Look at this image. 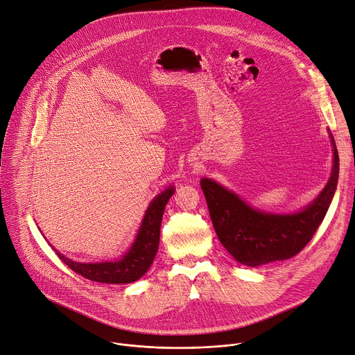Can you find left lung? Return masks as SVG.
I'll use <instances>...</instances> for the list:
<instances>
[{"instance_id": "left-lung-1", "label": "left lung", "mask_w": 355, "mask_h": 355, "mask_svg": "<svg viewBox=\"0 0 355 355\" xmlns=\"http://www.w3.org/2000/svg\"><path fill=\"white\" fill-rule=\"evenodd\" d=\"M331 176L314 200L295 214H268L245 205L237 194L210 179H202L211 223L224 248L247 266L284 261L299 254L322 224L338 182V152L334 138Z\"/></svg>"}]
</instances>
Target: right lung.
Instances as JSON below:
<instances>
[{
	"label": "right lung",
	"mask_w": 355,
	"mask_h": 355,
	"mask_svg": "<svg viewBox=\"0 0 355 355\" xmlns=\"http://www.w3.org/2000/svg\"><path fill=\"white\" fill-rule=\"evenodd\" d=\"M173 193L175 189L169 187L157 196L156 199H153L145 213L135 243L123 259L116 262L80 263L63 257L58 251L56 255L63 263L67 265V268L93 282L131 284L138 281L142 275L146 273L157 252L162 216L165 211V206L173 196Z\"/></svg>",
	"instance_id": "right-lung-1"
}]
</instances>
